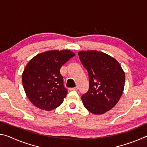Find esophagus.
Returning <instances> with one entry per match:
<instances>
[{
    "label": "esophagus",
    "instance_id": "obj_1",
    "mask_svg": "<svg viewBox=\"0 0 147 147\" xmlns=\"http://www.w3.org/2000/svg\"><path fill=\"white\" fill-rule=\"evenodd\" d=\"M70 91H76L78 89V87H75V88H69V89Z\"/></svg>",
    "mask_w": 147,
    "mask_h": 147
}]
</instances>
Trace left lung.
Returning a JSON list of instances; mask_svg holds the SVG:
<instances>
[{
    "mask_svg": "<svg viewBox=\"0 0 147 147\" xmlns=\"http://www.w3.org/2000/svg\"><path fill=\"white\" fill-rule=\"evenodd\" d=\"M79 58L88 72L89 87L81 99L93 114H102L116 105L123 93L125 74L119 62L96 51H80Z\"/></svg>",
    "mask_w": 147,
    "mask_h": 147,
    "instance_id": "1",
    "label": "left lung"
}]
</instances>
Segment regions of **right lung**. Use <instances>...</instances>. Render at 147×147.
I'll use <instances>...</instances> for the list:
<instances>
[{
    "label": "right lung",
    "mask_w": 147,
    "mask_h": 147,
    "mask_svg": "<svg viewBox=\"0 0 147 147\" xmlns=\"http://www.w3.org/2000/svg\"><path fill=\"white\" fill-rule=\"evenodd\" d=\"M74 53L68 50L39 54L26 65L22 82L27 97L39 109L51 111L63 102L67 90L60 69Z\"/></svg>",
    "instance_id": "right-lung-1"
}]
</instances>
